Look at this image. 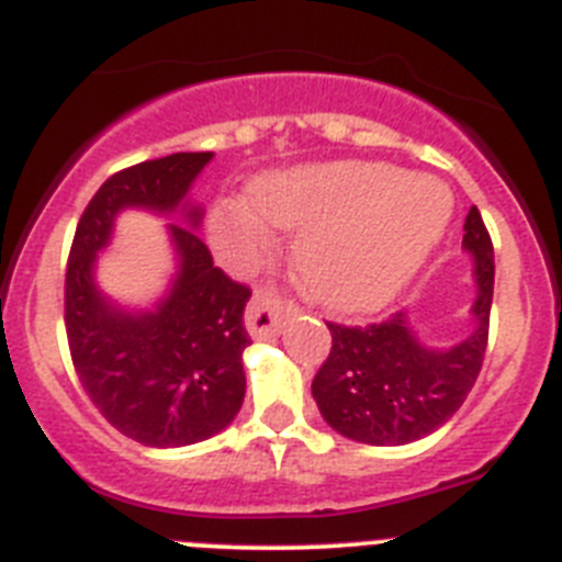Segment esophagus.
Masks as SVG:
<instances>
[{
    "label": "esophagus",
    "mask_w": 562,
    "mask_h": 562,
    "mask_svg": "<svg viewBox=\"0 0 562 562\" xmlns=\"http://www.w3.org/2000/svg\"><path fill=\"white\" fill-rule=\"evenodd\" d=\"M286 315H290V306L270 290H261L252 295V301L247 304L245 312V326L250 331L252 340H267V337L278 335L281 326H284Z\"/></svg>",
    "instance_id": "34e87169"
}]
</instances>
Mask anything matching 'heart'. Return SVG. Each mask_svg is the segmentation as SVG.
<instances>
[{
	"mask_svg": "<svg viewBox=\"0 0 562 562\" xmlns=\"http://www.w3.org/2000/svg\"><path fill=\"white\" fill-rule=\"evenodd\" d=\"M301 231L292 247L297 281L335 312L380 310L411 284L450 222V196L425 177L382 162H326L267 173L250 202L227 200L211 238L233 261L270 245V226Z\"/></svg>",
	"mask_w": 562,
	"mask_h": 562,
	"instance_id": "1",
	"label": "heart"
}]
</instances>
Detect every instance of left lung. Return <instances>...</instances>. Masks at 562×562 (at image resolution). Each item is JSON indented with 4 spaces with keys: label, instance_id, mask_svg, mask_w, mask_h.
<instances>
[{
    "label": "left lung",
    "instance_id": "1",
    "mask_svg": "<svg viewBox=\"0 0 562 562\" xmlns=\"http://www.w3.org/2000/svg\"><path fill=\"white\" fill-rule=\"evenodd\" d=\"M473 256L470 331L453 346H428L408 312L371 326L329 324L331 349L312 380L317 411L331 430L362 445H411L439 430L467 400L481 371L493 306V241L470 207L464 238Z\"/></svg>",
    "mask_w": 562,
    "mask_h": 562
}]
</instances>
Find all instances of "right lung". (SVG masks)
<instances>
[{
    "label": "right lung",
    "instance_id": "right-lung-1",
    "mask_svg": "<svg viewBox=\"0 0 562 562\" xmlns=\"http://www.w3.org/2000/svg\"><path fill=\"white\" fill-rule=\"evenodd\" d=\"M213 151H180L109 177L78 222L64 281L69 355L95 408L146 448H186L225 430L245 402L241 355L250 346V290L213 267L200 238L191 188ZM128 206L173 215L169 290L146 311H126L97 286V252Z\"/></svg>",
    "mask_w": 562,
    "mask_h": 562
}]
</instances>
